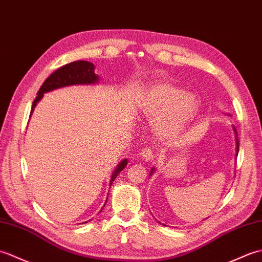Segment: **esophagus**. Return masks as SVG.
I'll list each match as a JSON object with an SVG mask.
<instances>
[{
    "instance_id": "34e87169",
    "label": "esophagus",
    "mask_w": 262,
    "mask_h": 262,
    "mask_svg": "<svg viewBox=\"0 0 262 262\" xmlns=\"http://www.w3.org/2000/svg\"><path fill=\"white\" fill-rule=\"evenodd\" d=\"M140 157H141V158H142L143 160H147V161L152 160L154 157H155V156H154L152 149L149 148V147L143 148V149L140 151Z\"/></svg>"
}]
</instances>
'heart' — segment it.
Segmentation results:
<instances>
[{"label":"heart","instance_id":"b5f03b06","mask_svg":"<svg viewBox=\"0 0 262 262\" xmlns=\"http://www.w3.org/2000/svg\"><path fill=\"white\" fill-rule=\"evenodd\" d=\"M199 108V100L193 94L171 83L152 85L140 103L141 113L152 120L154 132L164 141L179 138Z\"/></svg>","mask_w":262,"mask_h":262}]
</instances>
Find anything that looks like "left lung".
I'll list each match as a JSON object with an SVG mask.
<instances>
[{
    "label": "left lung",
    "instance_id": "8db88e82",
    "mask_svg": "<svg viewBox=\"0 0 262 262\" xmlns=\"http://www.w3.org/2000/svg\"><path fill=\"white\" fill-rule=\"evenodd\" d=\"M235 130V129H234ZM235 135H237L236 133V130H235ZM237 152H239V140H237V136H236V156H237ZM154 172V169L151 170V173Z\"/></svg>",
    "mask_w": 262,
    "mask_h": 262
}]
</instances>
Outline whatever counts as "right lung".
<instances>
[{
    "label": "right lung",
    "mask_w": 262,
    "mask_h": 262,
    "mask_svg": "<svg viewBox=\"0 0 262 262\" xmlns=\"http://www.w3.org/2000/svg\"><path fill=\"white\" fill-rule=\"evenodd\" d=\"M94 68L95 67L92 62L84 61V60L73 61L71 63H67L65 66L58 68L57 71H55L47 79L45 80L41 87H40V90L37 93L36 100H34L32 103L31 113L33 111L34 106L37 105V103L39 102L40 98L43 96L45 93L59 89V87H63V86L96 83L98 78H97V75L94 73ZM126 164H127V159H124L120 162V165L116 167V169L112 173L111 183H110V185L113 183V180L118 177L119 173L124 169Z\"/></svg>",
    "instance_id": "right-lung-1"
}]
</instances>
